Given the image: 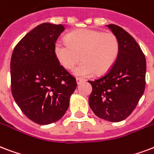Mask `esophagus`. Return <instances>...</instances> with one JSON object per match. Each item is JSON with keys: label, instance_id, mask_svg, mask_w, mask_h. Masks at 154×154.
<instances>
[{"label": "esophagus", "instance_id": "34e87169", "mask_svg": "<svg viewBox=\"0 0 154 154\" xmlns=\"http://www.w3.org/2000/svg\"><path fill=\"white\" fill-rule=\"evenodd\" d=\"M85 79H83L82 77H77V84H80L82 82H84Z\"/></svg>", "mask_w": 154, "mask_h": 154}]
</instances>
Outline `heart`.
I'll use <instances>...</instances> for the list:
<instances>
[{"instance_id": "b5f03b06", "label": "heart", "mask_w": 154, "mask_h": 154, "mask_svg": "<svg viewBox=\"0 0 154 154\" xmlns=\"http://www.w3.org/2000/svg\"><path fill=\"white\" fill-rule=\"evenodd\" d=\"M66 43L57 41L54 54L59 63L72 69L80 61L74 72L78 76L102 75L113 67L119 53V42L113 33L94 29H79L66 35Z\"/></svg>"}]
</instances>
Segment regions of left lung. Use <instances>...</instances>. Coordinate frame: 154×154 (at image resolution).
<instances>
[{"label": "left lung", "mask_w": 154, "mask_h": 154, "mask_svg": "<svg viewBox=\"0 0 154 154\" xmlns=\"http://www.w3.org/2000/svg\"><path fill=\"white\" fill-rule=\"evenodd\" d=\"M119 42L116 63L104 76L89 81V105L96 116L111 122L124 120L133 111L145 88L146 60L132 35L119 26L107 25Z\"/></svg>", "instance_id": "left-lung-1"}]
</instances>
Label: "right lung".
I'll return each instance as SVG.
<instances>
[{"label":"right lung","instance_id":"obj_1","mask_svg":"<svg viewBox=\"0 0 154 154\" xmlns=\"http://www.w3.org/2000/svg\"><path fill=\"white\" fill-rule=\"evenodd\" d=\"M64 30L61 24H40L17 43L12 53L13 97L28 119L40 125L61 119L77 87L76 78L54 54V44Z\"/></svg>","mask_w":154,"mask_h":154}]
</instances>
